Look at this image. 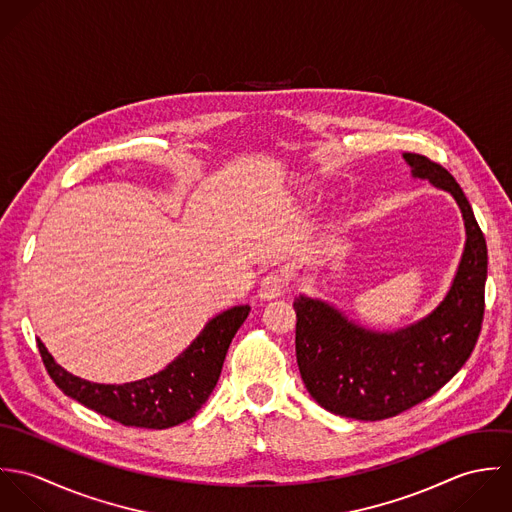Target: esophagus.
<instances>
[{
  "label": "esophagus",
  "mask_w": 512,
  "mask_h": 512,
  "mask_svg": "<svg viewBox=\"0 0 512 512\" xmlns=\"http://www.w3.org/2000/svg\"><path fill=\"white\" fill-rule=\"evenodd\" d=\"M288 280L282 272H272L268 274L262 282H260V297L262 299H274L280 297L282 293L286 292Z\"/></svg>",
  "instance_id": "1"
}]
</instances>
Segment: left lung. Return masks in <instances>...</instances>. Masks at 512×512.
Listing matches in <instances>:
<instances>
[{"label": "left lung", "mask_w": 512, "mask_h": 512, "mask_svg": "<svg viewBox=\"0 0 512 512\" xmlns=\"http://www.w3.org/2000/svg\"><path fill=\"white\" fill-rule=\"evenodd\" d=\"M414 179L449 193L463 217L465 246L455 278L422 319L376 331L333 303L299 293L293 301L295 357L311 398L331 414L376 422L434 396L471 357L485 311L487 244L457 181L438 163L404 153Z\"/></svg>", "instance_id": "8db88e82"}]
</instances>
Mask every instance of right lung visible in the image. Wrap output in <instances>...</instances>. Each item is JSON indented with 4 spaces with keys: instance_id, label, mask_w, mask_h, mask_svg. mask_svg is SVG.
<instances>
[{
    "instance_id": "add662e5",
    "label": "right lung",
    "mask_w": 512,
    "mask_h": 512,
    "mask_svg": "<svg viewBox=\"0 0 512 512\" xmlns=\"http://www.w3.org/2000/svg\"><path fill=\"white\" fill-rule=\"evenodd\" d=\"M248 313L250 305H234L217 313L163 370L126 384H98L74 376L57 365L41 339L37 347L53 382L82 406L124 426L165 430L191 420L209 400L230 341Z\"/></svg>"
}]
</instances>
